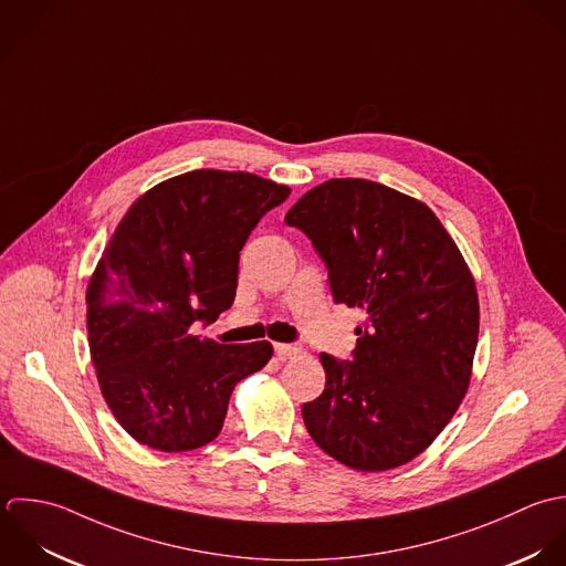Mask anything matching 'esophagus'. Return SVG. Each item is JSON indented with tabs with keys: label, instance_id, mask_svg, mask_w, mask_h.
Here are the masks:
<instances>
[{
	"label": "esophagus",
	"instance_id": "obj_1",
	"mask_svg": "<svg viewBox=\"0 0 566 566\" xmlns=\"http://www.w3.org/2000/svg\"><path fill=\"white\" fill-rule=\"evenodd\" d=\"M274 352L281 360H290V358H296L303 349L298 345H287V343H274Z\"/></svg>",
	"mask_w": 566,
	"mask_h": 566
}]
</instances>
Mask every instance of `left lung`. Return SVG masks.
Here are the masks:
<instances>
[{"label":"left lung","instance_id":"left-lung-1","mask_svg":"<svg viewBox=\"0 0 566 566\" xmlns=\"http://www.w3.org/2000/svg\"><path fill=\"white\" fill-rule=\"evenodd\" d=\"M285 223L312 239L334 301L365 314L354 363L321 354L327 381L303 403L307 432L347 468H399L437 439L468 392L474 276L423 201L371 180L323 182Z\"/></svg>","mask_w":566,"mask_h":566}]
</instances>
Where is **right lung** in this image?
<instances>
[{"label": "right lung", "mask_w": 566, "mask_h": 566, "mask_svg": "<svg viewBox=\"0 0 566 566\" xmlns=\"http://www.w3.org/2000/svg\"><path fill=\"white\" fill-rule=\"evenodd\" d=\"M285 185L199 169L140 195L87 285V340L101 392L143 446L187 452L223 426L232 388L272 358L268 340L219 345L190 334L237 292L239 252Z\"/></svg>", "instance_id": "add662e5"}]
</instances>
